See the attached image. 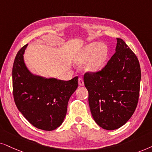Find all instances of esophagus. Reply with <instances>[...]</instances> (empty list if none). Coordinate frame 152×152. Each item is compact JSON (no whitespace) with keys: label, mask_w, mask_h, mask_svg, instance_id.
Returning a JSON list of instances; mask_svg holds the SVG:
<instances>
[{"label":"esophagus","mask_w":152,"mask_h":152,"mask_svg":"<svg viewBox=\"0 0 152 152\" xmlns=\"http://www.w3.org/2000/svg\"><path fill=\"white\" fill-rule=\"evenodd\" d=\"M78 84H79L80 86H83L84 85V81H83V79L81 77H80L78 78Z\"/></svg>","instance_id":"1"}]
</instances>
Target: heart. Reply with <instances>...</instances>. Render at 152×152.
I'll return each mask as SVG.
<instances>
[{
	"instance_id": "b5f03b06",
	"label": "heart",
	"mask_w": 152,
	"mask_h": 152,
	"mask_svg": "<svg viewBox=\"0 0 152 152\" xmlns=\"http://www.w3.org/2000/svg\"><path fill=\"white\" fill-rule=\"evenodd\" d=\"M108 56V49L103 44L94 43L85 47L78 56V62H87V69L92 72L99 70L104 66Z\"/></svg>"
}]
</instances>
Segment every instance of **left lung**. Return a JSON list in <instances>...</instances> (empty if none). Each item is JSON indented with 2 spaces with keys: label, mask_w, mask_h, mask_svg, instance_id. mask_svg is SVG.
<instances>
[{
  "label": "left lung",
  "mask_w": 152,
  "mask_h": 152,
  "mask_svg": "<svg viewBox=\"0 0 152 152\" xmlns=\"http://www.w3.org/2000/svg\"><path fill=\"white\" fill-rule=\"evenodd\" d=\"M117 40L116 51L106 65L96 72H87L83 76L93 118L106 130L117 129L127 122L140 95L139 60L122 39Z\"/></svg>",
  "instance_id": "8db88e82"
}]
</instances>
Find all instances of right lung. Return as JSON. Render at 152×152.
I'll use <instances>...</instances> for the list:
<instances>
[{
    "label": "right lung",
    "mask_w": 152,
    "mask_h": 152,
    "mask_svg": "<svg viewBox=\"0 0 152 152\" xmlns=\"http://www.w3.org/2000/svg\"><path fill=\"white\" fill-rule=\"evenodd\" d=\"M24 45L16 56L12 68V94L24 117L36 128L53 131L60 126L67 104L78 87V76L69 80L34 76L24 64Z\"/></svg>",
    "instance_id": "add662e5"
}]
</instances>
